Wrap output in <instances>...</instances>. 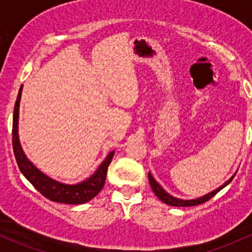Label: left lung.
<instances>
[{"label":"left lung","instance_id":"1","mask_svg":"<svg viewBox=\"0 0 252 252\" xmlns=\"http://www.w3.org/2000/svg\"><path fill=\"white\" fill-rule=\"evenodd\" d=\"M235 174L236 173L233 174L232 177L227 180V182L223 183V184L220 185V187H218L217 189L212 190V191L208 192V194H205L204 196H200V197H197V199H189V200L179 199V197H175V196H173V195L168 194V192H167L166 190H164L163 188H162L161 185L157 183V180L152 177V174L150 173V172H149V182H150V185H151L152 191L155 192V195H156V196L158 197L162 202H164V204L169 205V206H177V207H189V206H196V205L204 204V202L208 201L211 197L215 196V195L217 194L218 191H220L223 188L227 187V185L232 182Z\"/></svg>","mask_w":252,"mask_h":252}]
</instances>
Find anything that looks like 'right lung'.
I'll use <instances>...</instances> for the list:
<instances>
[{"label":"right lung","instance_id":"add662e5","mask_svg":"<svg viewBox=\"0 0 252 252\" xmlns=\"http://www.w3.org/2000/svg\"><path fill=\"white\" fill-rule=\"evenodd\" d=\"M22 91L23 85L20 86L16 106H14L13 131H12L14 156H16L20 172L34 185L37 191L41 192L51 201L68 205H81L93 200L102 190L103 185H105L106 174H107L108 166H110L112 157L114 155V150L106 156V158L101 162L97 169L90 177L81 180V182L75 183V184H67V183H62L60 180L48 177L28 158L22 145H20L18 124H19V105L20 98H22Z\"/></svg>","mask_w":252,"mask_h":252}]
</instances>
